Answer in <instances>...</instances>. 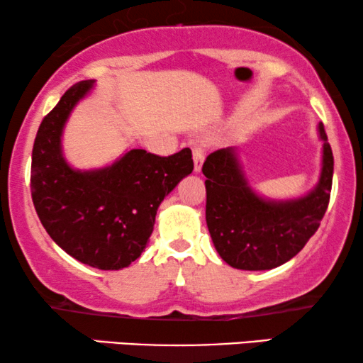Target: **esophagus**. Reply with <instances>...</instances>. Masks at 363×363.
I'll return each mask as SVG.
<instances>
[{
	"instance_id": "34e87169",
	"label": "esophagus",
	"mask_w": 363,
	"mask_h": 363,
	"mask_svg": "<svg viewBox=\"0 0 363 363\" xmlns=\"http://www.w3.org/2000/svg\"><path fill=\"white\" fill-rule=\"evenodd\" d=\"M193 162H195V172L198 173L201 170L203 162H205V147L195 145V148H193Z\"/></svg>"
}]
</instances>
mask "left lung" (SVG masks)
<instances>
[{
    "instance_id": "1",
    "label": "left lung",
    "mask_w": 363,
    "mask_h": 363,
    "mask_svg": "<svg viewBox=\"0 0 363 363\" xmlns=\"http://www.w3.org/2000/svg\"><path fill=\"white\" fill-rule=\"evenodd\" d=\"M322 168L306 195L272 200L252 190L233 147L210 153L203 163L206 225L223 261L245 271H266L292 259L319 228L329 206L334 155L322 122Z\"/></svg>"
}]
</instances>
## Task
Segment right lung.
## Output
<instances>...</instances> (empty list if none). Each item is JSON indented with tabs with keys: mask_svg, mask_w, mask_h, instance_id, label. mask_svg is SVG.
<instances>
[{
	"mask_svg": "<svg viewBox=\"0 0 363 363\" xmlns=\"http://www.w3.org/2000/svg\"><path fill=\"white\" fill-rule=\"evenodd\" d=\"M96 81L66 91L33 147L31 195L44 230L74 259L118 271L140 257L168 193L193 172L190 148L158 157L130 148L111 165L77 170L62 152L64 127Z\"/></svg>",
	"mask_w": 363,
	"mask_h": 363,
	"instance_id": "add662e5",
	"label": "right lung"
}]
</instances>
